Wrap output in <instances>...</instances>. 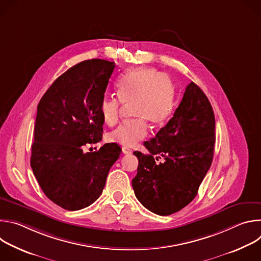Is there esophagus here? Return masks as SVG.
Listing matches in <instances>:
<instances>
[{"label":"esophagus","mask_w":261,"mask_h":261,"mask_svg":"<svg viewBox=\"0 0 261 261\" xmlns=\"http://www.w3.org/2000/svg\"><path fill=\"white\" fill-rule=\"evenodd\" d=\"M122 152H123V154H131L132 153V151L130 150V148H128V147H126V146H123L122 147Z\"/></svg>","instance_id":"34e87169"}]
</instances>
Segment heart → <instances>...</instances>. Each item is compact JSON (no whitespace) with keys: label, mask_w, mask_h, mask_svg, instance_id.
<instances>
[{"label":"heart","mask_w":261,"mask_h":261,"mask_svg":"<svg viewBox=\"0 0 261 261\" xmlns=\"http://www.w3.org/2000/svg\"><path fill=\"white\" fill-rule=\"evenodd\" d=\"M117 97L106 98L101 103V116L106 125H115L120 116L121 103L131 104L133 121L120 125L107 138L124 146H133L147 134L146 121L152 125L163 124L173 108V91L164 73L148 67L127 72L117 85Z\"/></svg>","instance_id":"b5f03b06"}]
</instances>
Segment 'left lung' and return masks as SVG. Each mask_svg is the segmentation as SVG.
Returning a JSON list of instances; mask_svg holds the SVG:
<instances>
[{
	"label": "left lung",
	"mask_w": 261,
	"mask_h": 261,
	"mask_svg": "<svg viewBox=\"0 0 261 261\" xmlns=\"http://www.w3.org/2000/svg\"><path fill=\"white\" fill-rule=\"evenodd\" d=\"M215 141L212 105L192 82L166 126L143 142L148 154L133 153L138 167L132 187L139 202L160 216L188 205L211 167Z\"/></svg>",
	"instance_id": "obj_1"
}]
</instances>
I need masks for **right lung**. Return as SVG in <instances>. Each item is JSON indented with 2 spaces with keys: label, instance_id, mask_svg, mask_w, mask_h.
Masks as SVG:
<instances>
[{
  "label": "right lung",
  "instance_id": "obj_1",
  "mask_svg": "<svg viewBox=\"0 0 261 261\" xmlns=\"http://www.w3.org/2000/svg\"><path fill=\"white\" fill-rule=\"evenodd\" d=\"M115 67V62L100 59L76 64L54 82L37 106L31 167L44 194L67 211L99 198L121 155L117 143L83 151L102 139L100 107Z\"/></svg>",
  "mask_w": 261,
  "mask_h": 261
}]
</instances>
